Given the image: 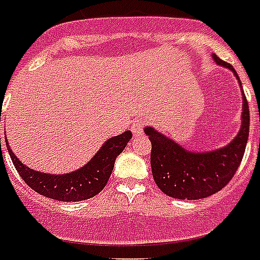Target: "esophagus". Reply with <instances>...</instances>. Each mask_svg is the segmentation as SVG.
Wrapping results in <instances>:
<instances>
[{
    "mask_svg": "<svg viewBox=\"0 0 260 260\" xmlns=\"http://www.w3.org/2000/svg\"><path fill=\"white\" fill-rule=\"evenodd\" d=\"M143 126H144V122L142 121V120H136V121H134L132 126H131V131L134 132V135L139 136V135L143 134Z\"/></svg>",
    "mask_w": 260,
    "mask_h": 260,
    "instance_id": "esophagus-1",
    "label": "esophagus"
}]
</instances>
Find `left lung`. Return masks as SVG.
<instances>
[{
	"label": "left lung",
	"instance_id": "8db88e82",
	"mask_svg": "<svg viewBox=\"0 0 260 260\" xmlns=\"http://www.w3.org/2000/svg\"><path fill=\"white\" fill-rule=\"evenodd\" d=\"M213 58L239 79L231 64L215 54ZM144 132L151 142V172L158 188L176 199H203L221 191L240 166L249 135L248 102L243 94L240 132L228 146L214 151H188L151 126H146Z\"/></svg>",
	"mask_w": 260,
	"mask_h": 260
}]
</instances>
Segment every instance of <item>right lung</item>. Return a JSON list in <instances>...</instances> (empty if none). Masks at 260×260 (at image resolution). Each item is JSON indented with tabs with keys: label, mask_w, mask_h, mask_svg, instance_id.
<instances>
[{
	"label": "right lung",
	"mask_w": 260,
	"mask_h": 260,
	"mask_svg": "<svg viewBox=\"0 0 260 260\" xmlns=\"http://www.w3.org/2000/svg\"><path fill=\"white\" fill-rule=\"evenodd\" d=\"M131 139H132L131 131L110 138L108 142H105L101 150L87 165L67 174H49L29 169L28 166L21 164L19 158L13 154L7 139L5 143L17 173L34 191L55 201L79 202L90 199L104 189L113 172L116 158L126 147Z\"/></svg>",
	"instance_id": "add662e5"
}]
</instances>
